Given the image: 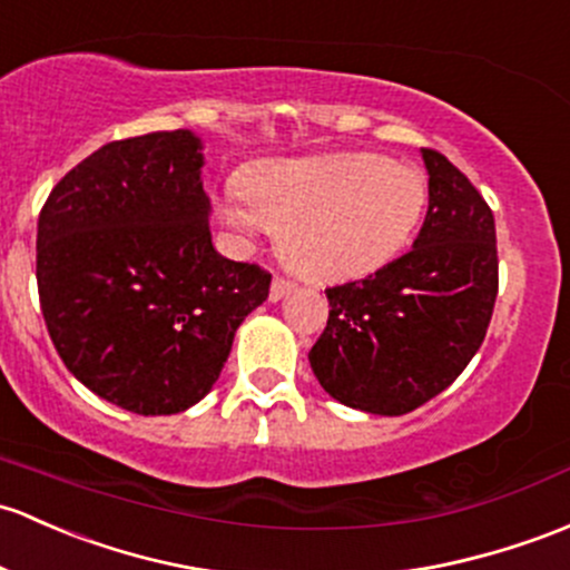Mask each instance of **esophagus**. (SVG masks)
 <instances>
[{"label": "esophagus", "mask_w": 570, "mask_h": 570, "mask_svg": "<svg viewBox=\"0 0 570 570\" xmlns=\"http://www.w3.org/2000/svg\"><path fill=\"white\" fill-rule=\"evenodd\" d=\"M291 291H293L291 279L274 277V279H272V291H268V298H272V302H279V298H283L285 293H291Z\"/></svg>", "instance_id": "obj_1"}]
</instances>
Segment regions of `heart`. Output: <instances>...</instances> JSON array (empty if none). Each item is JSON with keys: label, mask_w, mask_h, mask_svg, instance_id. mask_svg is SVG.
I'll return each mask as SVG.
<instances>
[{"label": "heart", "mask_w": 570, "mask_h": 570, "mask_svg": "<svg viewBox=\"0 0 570 570\" xmlns=\"http://www.w3.org/2000/svg\"><path fill=\"white\" fill-rule=\"evenodd\" d=\"M242 195L225 193L230 228L279 230V255L317 283H345L391 263L424 217V170L372 151L277 160L247 170Z\"/></svg>", "instance_id": "heart-1"}]
</instances>
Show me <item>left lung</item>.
Instances as JSON below:
<instances>
[{
    "label": "left lung",
    "instance_id": "obj_1",
    "mask_svg": "<svg viewBox=\"0 0 570 570\" xmlns=\"http://www.w3.org/2000/svg\"><path fill=\"white\" fill-rule=\"evenodd\" d=\"M421 157L430 209L413 249L328 287V323L309 351L317 383L372 415L410 413L449 389L481 347L498 298L492 209L440 151Z\"/></svg>",
    "mask_w": 570,
    "mask_h": 570
}]
</instances>
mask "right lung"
<instances>
[{
	"label": "right lung",
	"instance_id": "1",
	"mask_svg": "<svg viewBox=\"0 0 570 570\" xmlns=\"http://www.w3.org/2000/svg\"><path fill=\"white\" fill-rule=\"evenodd\" d=\"M189 130L114 140L78 163L38 219V291L53 347L89 391L138 415L193 407L272 274L223 258Z\"/></svg>",
	"mask_w": 570,
	"mask_h": 570
}]
</instances>
